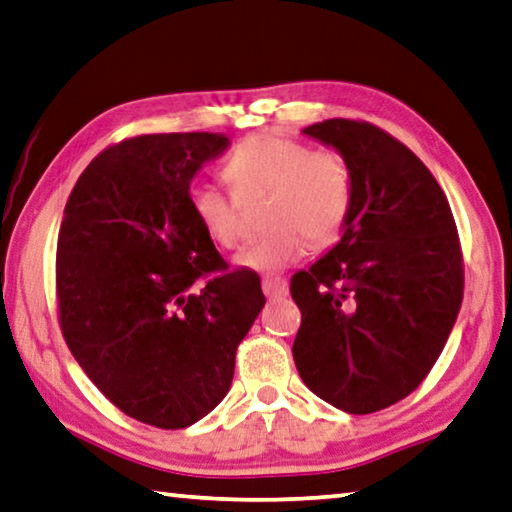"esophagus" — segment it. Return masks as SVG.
<instances>
[{"mask_svg": "<svg viewBox=\"0 0 512 512\" xmlns=\"http://www.w3.org/2000/svg\"><path fill=\"white\" fill-rule=\"evenodd\" d=\"M262 288L268 297H282L288 293V282L284 280V277L266 275L262 280Z\"/></svg>", "mask_w": 512, "mask_h": 512, "instance_id": "34e87169", "label": "esophagus"}]
</instances>
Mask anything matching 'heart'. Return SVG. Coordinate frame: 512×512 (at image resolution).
<instances>
[{"label":"heart","mask_w":512,"mask_h":512,"mask_svg":"<svg viewBox=\"0 0 512 512\" xmlns=\"http://www.w3.org/2000/svg\"><path fill=\"white\" fill-rule=\"evenodd\" d=\"M224 179L232 194L210 183L192 185V215L219 248L235 250L246 237L239 201L264 197L259 221L266 228L237 259L253 271L293 266L304 255L306 241L311 248L336 244L356 201V179L345 154L333 147L313 150L275 132L244 138L224 163Z\"/></svg>","instance_id":"obj_1"}]
</instances>
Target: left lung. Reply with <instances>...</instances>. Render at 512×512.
Instances as JSON below:
<instances>
[{"instance_id":"1","label":"left lung","mask_w":512,"mask_h":512,"mask_svg":"<svg viewBox=\"0 0 512 512\" xmlns=\"http://www.w3.org/2000/svg\"><path fill=\"white\" fill-rule=\"evenodd\" d=\"M347 156L356 201L345 235L291 277L302 313L295 367L322 401L371 414L430 374L463 300V253L448 197L423 161L365 120L302 129Z\"/></svg>"}]
</instances>
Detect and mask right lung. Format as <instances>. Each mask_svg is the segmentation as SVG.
<instances>
[{
  "instance_id": "add662e5",
  "label": "right lung",
  "mask_w": 512,
  "mask_h": 512,
  "mask_svg": "<svg viewBox=\"0 0 512 512\" xmlns=\"http://www.w3.org/2000/svg\"><path fill=\"white\" fill-rule=\"evenodd\" d=\"M228 147L208 132L143 134L102 150L64 208L55 300L64 342L109 403L181 430L228 394L264 293L230 271L190 208V181Z\"/></svg>"
}]
</instances>
